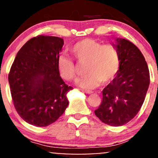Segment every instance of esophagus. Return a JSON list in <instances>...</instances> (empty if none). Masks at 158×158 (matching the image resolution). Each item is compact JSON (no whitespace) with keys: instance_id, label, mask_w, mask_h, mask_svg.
Returning a JSON list of instances; mask_svg holds the SVG:
<instances>
[{"instance_id":"esophagus-1","label":"esophagus","mask_w":158,"mask_h":158,"mask_svg":"<svg viewBox=\"0 0 158 158\" xmlns=\"http://www.w3.org/2000/svg\"><path fill=\"white\" fill-rule=\"evenodd\" d=\"M84 92L86 93V94H91L93 93L92 91H89V90H84Z\"/></svg>"}]
</instances>
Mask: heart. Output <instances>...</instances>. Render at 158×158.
Segmentation results:
<instances>
[{
  "mask_svg": "<svg viewBox=\"0 0 158 158\" xmlns=\"http://www.w3.org/2000/svg\"><path fill=\"white\" fill-rule=\"evenodd\" d=\"M70 52L79 64H86L85 76L76 81V85L85 89H93L112 80L118 73L120 58L117 49L111 44H102L91 39L78 41L70 48ZM60 76L66 81L76 79V69L72 58L60 56L57 62Z\"/></svg>",
  "mask_w": 158,
  "mask_h": 158,
  "instance_id": "1",
  "label": "heart"
}]
</instances>
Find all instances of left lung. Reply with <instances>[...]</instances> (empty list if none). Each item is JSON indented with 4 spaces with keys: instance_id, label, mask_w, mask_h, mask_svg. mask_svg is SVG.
Segmentation results:
<instances>
[{
    "instance_id": "1",
    "label": "left lung",
    "mask_w": 158,
    "mask_h": 158,
    "mask_svg": "<svg viewBox=\"0 0 158 158\" xmlns=\"http://www.w3.org/2000/svg\"><path fill=\"white\" fill-rule=\"evenodd\" d=\"M116 41L113 45L120 58L119 71L103 89L102 102L94 114L104 123L119 127L133 119L142 107L150 74L143 54L135 44L124 39Z\"/></svg>"
}]
</instances>
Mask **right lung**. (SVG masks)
Listing matches in <instances>:
<instances>
[{
    "instance_id": "obj_1",
    "label": "right lung",
    "mask_w": 158,
    "mask_h": 158,
    "mask_svg": "<svg viewBox=\"0 0 158 158\" xmlns=\"http://www.w3.org/2000/svg\"><path fill=\"white\" fill-rule=\"evenodd\" d=\"M64 39L39 35L18 51L8 75L13 102L26 123L47 127L64 113L72 90L60 76L57 62Z\"/></svg>"
}]
</instances>
